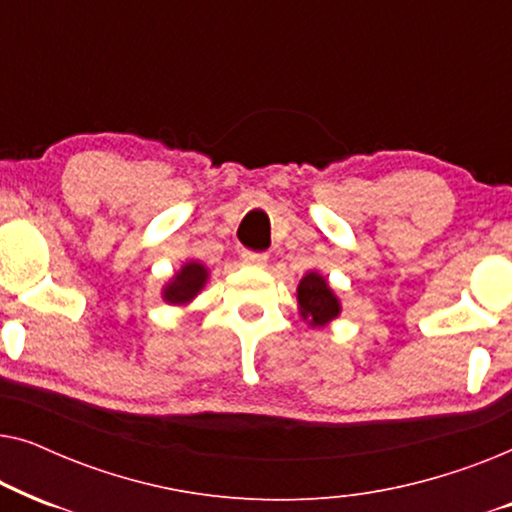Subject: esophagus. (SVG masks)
<instances>
[{
	"label": "esophagus",
	"mask_w": 512,
	"mask_h": 512,
	"mask_svg": "<svg viewBox=\"0 0 512 512\" xmlns=\"http://www.w3.org/2000/svg\"><path fill=\"white\" fill-rule=\"evenodd\" d=\"M242 261L247 265H256V268H263L268 263V254H261V251H242Z\"/></svg>",
	"instance_id": "obj_1"
}]
</instances>
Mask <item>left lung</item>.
<instances>
[{
  "mask_svg": "<svg viewBox=\"0 0 512 512\" xmlns=\"http://www.w3.org/2000/svg\"><path fill=\"white\" fill-rule=\"evenodd\" d=\"M298 305L303 319L310 321V326H326L340 314V303L335 293L328 289L326 279L317 272H307L298 284Z\"/></svg>",
  "mask_w": 512,
  "mask_h": 512,
  "instance_id": "8db88e82",
  "label": "left lung"
}]
</instances>
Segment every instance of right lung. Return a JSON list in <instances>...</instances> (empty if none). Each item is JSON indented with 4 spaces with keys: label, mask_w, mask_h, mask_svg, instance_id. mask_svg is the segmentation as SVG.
I'll return each mask as SVG.
<instances>
[{
    "label": "right lung",
    "mask_w": 512,
    "mask_h": 512,
    "mask_svg": "<svg viewBox=\"0 0 512 512\" xmlns=\"http://www.w3.org/2000/svg\"><path fill=\"white\" fill-rule=\"evenodd\" d=\"M207 282V268L202 263H186L177 277L165 286V300L172 305H184L188 300L195 298L202 286Z\"/></svg>",
    "instance_id": "add662e5"
}]
</instances>
